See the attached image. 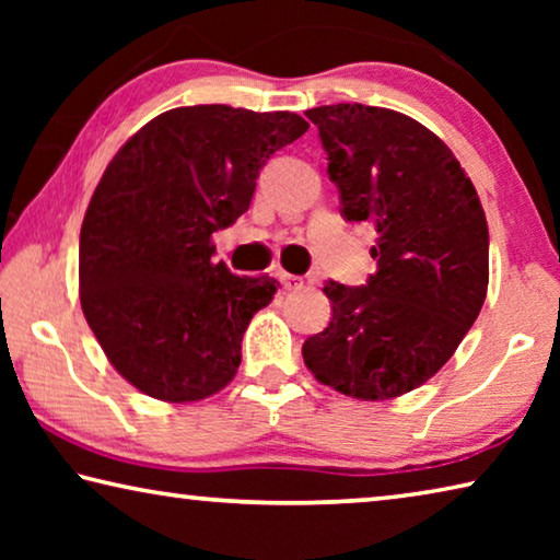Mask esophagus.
<instances>
[{
  "label": "esophagus",
  "mask_w": 560,
  "mask_h": 560,
  "mask_svg": "<svg viewBox=\"0 0 560 560\" xmlns=\"http://www.w3.org/2000/svg\"><path fill=\"white\" fill-rule=\"evenodd\" d=\"M279 279H281V287L283 289H289V291H299V289H303V279L301 277H293V273H279Z\"/></svg>",
  "instance_id": "1"
}]
</instances>
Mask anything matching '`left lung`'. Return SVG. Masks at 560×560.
<instances>
[{
    "mask_svg": "<svg viewBox=\"0 0 560 560\" xmlns=\"http://www.w3.org/2000/svg\"><path fill=\"white\" fill-rule=\"evenodd\" d=\"M348 222H371L377 271L363 287L326 281L334 318L306 338L311 373L358 400L428 383L477 320L489 283V230L459 160L390 108L336 103L306 110Z\"/></svg>",
    "mask_w": 560,
    "mask_h": 560,
    "instance_id": "1",
    "label": "left lung"
}]
</instances>
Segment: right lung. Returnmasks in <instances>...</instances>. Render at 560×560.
I'll return each mask as SVG.
<instances>
[{"label": "right lung", "instance_id": "add662e5", "mask_svg": "<svg viewBox=\"0 0 560 560\" xmlns=\"http://www.w3.org/2000/svg\"><path fill=\"white\" fill-rule=\"evenodd\" d=\"M306 130L289 110L185 106L108 163L81 226V308L140 393L195 402L236 375L244 330L279 281L214 261L212 234L249 210L259 170Z\"/></svg>", "mask_w": 560, "mask_h": 560}]
</instances>
